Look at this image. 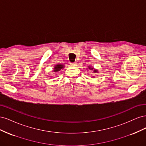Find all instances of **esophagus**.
Returning <instances> with one entry per match:
<instances>
[{"label": "esophagus", "mask_w": 146, "mask_h": 146, "mask_svg": "<svg viewBox=\"0 0 146 146\" xmlns=\"http://www.w3.org/2000/svg\"><path fill=\"white\" fill-rule=\"evenodd\" d=\"M70 66H77V63H76V62L70 63Z\"/></svg>", "instance_id": "obj_1"}]
</instances>
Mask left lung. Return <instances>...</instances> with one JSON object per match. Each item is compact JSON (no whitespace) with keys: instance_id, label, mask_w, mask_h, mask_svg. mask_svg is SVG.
I'll return each mask as SVG.
<instances>
[{"instance_id":"left-lung-1","label":"left lung","mask_w":146,"mask_h":146,"mask_svg":"<svg viewBox=\"0 0 146 146\" xmlns=\"http://www.w3.org/2000/svg\"><path fill=\"white\" fill-rule=\"evenodd\" d=\"M89 68V69H91V70H93V72H97V73L98 72V70L94 69L93 68L90 67V66H89V68Z\"/></svg>"}]
</instances>
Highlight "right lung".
I'll use <instances>...</instances> for the list:
<instances>
[{"instance_id": "obj_1", "label": "right lung", "mask_w": 146, "mask_h": 146, "mask_svg": "<svg viewBox=\"0 0 146 146\" xmlns=\"http://www.w3.org/2000/svg\"><path fill=\"white\" fill-rule=\"evenodd\" d=\"M64 68V65H63V64H60L55 65L54 66V72H58L61 69H63Z\"/></svg>"}]
</instances>
